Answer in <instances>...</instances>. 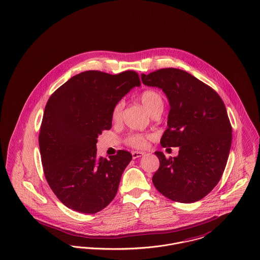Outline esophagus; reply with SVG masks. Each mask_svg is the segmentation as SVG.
Instances as JSON below:
<instances>
[{
    "label": "esophagus",
    "instance_id": "esophagus-1",
    "mask_svg": "<svg viewBox=\"0 0 260 260\" xmlns=\"http://www.w3.org/2000/svg\"><path fill=\"white\" fill-rule=\"evenodd\" d=\"M144 156V153L143 152H132V156H133V158H138V157H141V156Z\"/></svg>",
    "mask_w": 260,
    "mask_h": 260
}]
</instances>
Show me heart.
<instances>
[{
	"mask_svg": "<svg viewBox=\"0 0 260 260\" xmlns=\"http://www.w3.org/2000/svg\"><path fill=\"white\" fill-rule=\"evenodd\" d=\"M141 102L148 112L151 114L156 109L164 108V101L161 95L154 89H147L142 92ZM124 106L123 102H119L114 105L112 112H111V119L113 122H118L121 118L122 109ZM152 138L150 135H143V134H132L130 135L127 142L134 148L144 149L148 146L149 140Z\"/></svg>",
	"mask_w": 260,
	"mask_h": 260,
	"instance_id": "heart-1",
	"label": "heart"
}]
</instances>
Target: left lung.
<instances>
[{
	"mask_svg": "<svg viewBox=\"0 0 260 260\" xmlns=\"http://www.w3.org/2000/svg\"><path fill=\"white\" fill-rule=\"evenodd\" d=\"M141 79L145 86L160 88L170 104L160 145L179 148L169 159L155 153L159 168L153 183L173 201H199L221 179L230 154L232 126L225 104L213 88L182 70H157Z\"/></svg>",
	"mask_w": 260,
	"mask_h": 260,
	"instance_id": "8db88e82",
	"label": "left lung"
}]
</instances>
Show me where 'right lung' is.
<instances>
[{"instance_id":"1","label":"right lung","mask_w":260,"mask_h":260,"mask_svg":"<svg viewBox=\"0 0 260 260\" xmlns=\"http://www.w3.org/2000/svg\"><path fill=\"white\" fill-rule=\"evenodd\" d=\"M138 74L109 75L86 71L54 91L44 109L39 149L46 180L67 207L94 214L115 197L121 175L132 159L118 151L109 159L98 156V137L112 126L111 112L133 87Z\"/></svg>"}]
</instances>
